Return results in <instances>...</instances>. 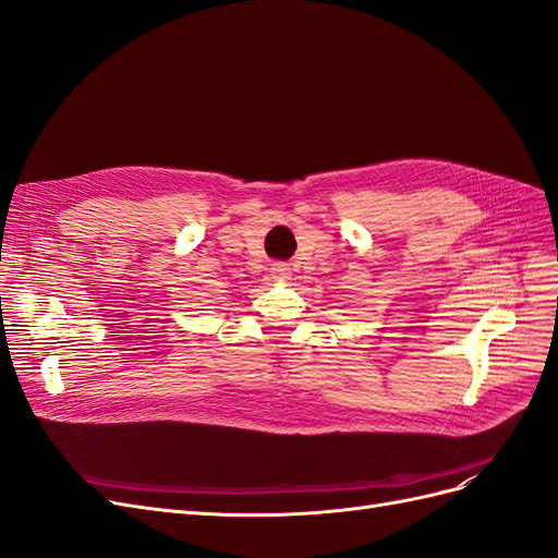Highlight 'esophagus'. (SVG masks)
I'll return each mask as SVG.
<instances>
[{
    "instance_id": "obj_1",
    "label": "esophagus",
    "mask_w": 558,
    "mask_h": 558,
    "mask_svg": "<svg viewBox=\"0 0 558 558\" xmlns=\"http://www.w3.org/2000/svg\"><path fill=\"white\" fill-rule=\"evenodd\" d=\"M269 272H272V277H275V279L283 281V279H289V277H291V267H289V265H283V263H275L272 267H269Z\"/></svg>"
}]
</instances>
